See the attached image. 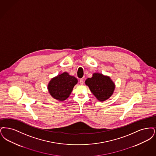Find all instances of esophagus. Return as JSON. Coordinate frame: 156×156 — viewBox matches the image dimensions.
<instances>
[{"label": "esophagus", "instance_id": "1", "mask_svg": "<svg viewBox=\"0 0 156 156\" xmlns=\"http://www.w3.org/2000/svg\"><path fill=\"white\" fill-rule=\"evenodd\" d=\"M79 83H80V84L82 85V84H83V83H84V80L83 79H81L80 80V81H79Z\"/></svg>", "mask_w": 156, "mask_h": 156}]
</instances>
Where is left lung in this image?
I'll use <instances>...</instances> for the list:
<instances>
[{"label": "left lung", "mask_w": 156, "mask_h": 156, "mask_svg": "<svg viewBox=\"0 0 156 156\" xmlns=\"http://www.w3.org/2000/svg\"><path fill=\"white\" fill-rule=\"evenodd\" d=\"M85 84L99 101H105L113 94L115 84L109 76L94 73L91 78L86 80Z\"/></svg>", "instance_id": "left-lung-1"}]
</instances>
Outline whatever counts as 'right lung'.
Instances as JSON below:
<instances>
[{"instance_id": "right-lung-1", "label": "right lung", "mask_w": 156, "mask_h": 156, "mask_svg": "<svg viewBox=\"0 0 156 156\" xmlns=\"http://www.w3.org/2000/svg\"><path fill=\"white\" fill-rule=\"evenodd\" d=\"M77 79L68 72H63L52 78L48 84V90L54 99L63 101L70 95L73 88L77 83Z\"/></svg>"}]
</instances>
